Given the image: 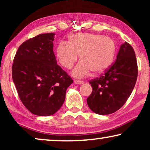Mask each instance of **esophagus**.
Returning <instances> with one entry per match:
<instances>
[{
	"label": "esophagus",
	"mask_w": 150,
	"mask_h": 150,
	"mask_svg": "<svg viewBox=\"0 0 150 150\" xmlns=\"http://www.w3.org/2000/svg\"><path fill=\"white\" fill-rule=\"evenodd\" d=\"M83 83L84 82L82 81H74V84H76V85H82Z\"/></svg>",
	"instance_id": "34e87169"
}]
</instances>
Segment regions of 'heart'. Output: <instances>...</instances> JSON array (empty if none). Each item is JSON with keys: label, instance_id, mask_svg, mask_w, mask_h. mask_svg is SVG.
<instances>
[{"label": "heart", "instance_id": "1", "mask_svg": "<svg viewBox=\"0 0 150 150\" xmlns=\"http://www.w3.org/2000/svg\"><path fill=\"white\" fill-rule=\"evenodd\" d=\"M115 51V43L111 38L83 33L71 35L68 43L61 42L57 48V57L61 66L71 69L80 55L81 61L71 75L76 79H82L91 71L94 74L106 71L112 64Z\"/></svg>", "mask_w": 150, "mask_h": 150}]
</instances>
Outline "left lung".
<instances>
[{
	"instance_id": "left-lung-1",
	"label": "left lung",
	"mask_w": 150,
	"mask_h": 150,
	"mask_svg": "<svg viewBox=\"0 0 150 150\" xmlns=\"http://www.w3.org/2000/svg\"><path fill=\"white\" fill-rule=\"evenodd\" d=\"M137 75L134 49L125 42L113 64L100 78L90 81L93 91L87 100L90 109L99 115H109L120 109L130 97Z\"/></svg>"
}]
</instances>
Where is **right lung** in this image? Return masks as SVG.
I'll return each instance as SVG.
<instances>
[{
  "mask_svg": "<svg viewBox=\"0 0 150 150\" xmlns=\"http://www.w3.org/2000/svg\"><path fill=\"white\" fill-rule=\"evenodd\" d=\"M54 33L24 42L16 52L12 78L18 96L33 114L50 116L60 109L73 81L57 65L53 52Z\"/></svg>",
  "mask_w": 150,
  "mask_h": 150,
  "instance_id": "obj_1",
  "label": "right lung"
}]
</instances>
